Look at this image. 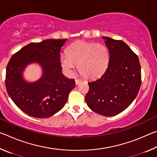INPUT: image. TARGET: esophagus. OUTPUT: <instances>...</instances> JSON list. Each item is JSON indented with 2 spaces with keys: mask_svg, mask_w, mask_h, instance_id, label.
Returning <instances> with one entry per match:
<instances>
[{
  "mask_svg": "<svg viewBox=\"0 0 157 157\" xmlns=\"http://www.w3.org/2000/svg\"><path fill=\"white\" fill-rule=\"evenodd\" d=\"M81 82H82V80H80V79H75V84L76 85H78L79 83H81Z\"/></svg>",
  "mask_w": 157,
  "mask_h": 157,
  "instance_id": "34e87169",
  "label": "esophagus"
}]
</instances>
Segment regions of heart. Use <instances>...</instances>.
Wrapping results in <instances>:
<instances>
[{
	"label": "heart",
	"instance_id": "heart-1",
	"mask_svg": "<svg viewBox=\"0 0 157 157\" xmlns=\"http://www.w3.org/2000/svg\"><path fill=\"white\" fill-rule=\"evenodd\" d=\"M109 62V52L104 44L83 41L69 46L67 55L60 57L61 66L68 75H73L78 65V71L83 78L95 79L102 76Z\"/></svg>",
	"mask_w": 157,
	"mask_h": 157
}]
</instances>
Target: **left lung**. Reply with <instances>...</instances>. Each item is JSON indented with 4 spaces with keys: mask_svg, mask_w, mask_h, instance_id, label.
<instances>
[{
    "mask_svg": "<svg viewBox=\"0 0 157 157\" xmlns=\"http://www.w3.org/2000/svg\"><path fill=\"white\" fill-rule=\"evenodd\" d=\"M109 52V62L105 73L89 82L85 97L92 111L105 116L121 113L137 96L141 84L139 57L121 40L102 36Z\"/></svg>",
    "mask_w": 157,
    "mask_h": 157,
    "instance_id": "obj_1",
    "label": "left lung"
}]
</instances>
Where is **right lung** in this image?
<instances>
[{"label":"right lung","instance_id":"right-lung-1","mask_svg":"<svg viewBox=\"0 0 157 157\" xmlns=\"http://www.w3.org/2000/svg\"><path fill=\"white\" fill-rule=\"evenodd\" d=\"M66 40L46 39L30 43L10 59L5 77L7 94L28 115L39 118L53 116L64 107L69 93L75 87V80L62 73L60 51ZM33 63L40 65L42 76L35 82H26L22 72Z\"/></svg>","mask_w":157,"mask_h":157}]
</instances>
